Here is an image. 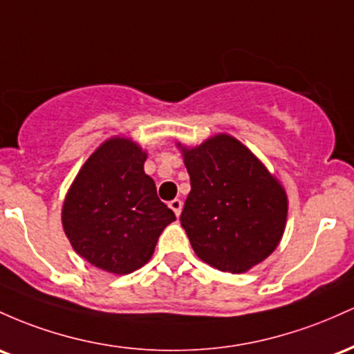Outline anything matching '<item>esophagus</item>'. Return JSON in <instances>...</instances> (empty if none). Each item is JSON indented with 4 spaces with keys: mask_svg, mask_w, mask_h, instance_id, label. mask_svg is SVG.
<instances>
[{
    "mask_svg": "<svg viewBox=\"0 0 354 354\" xmlns=\"http://www.w3.org/2000/svg\"><path fill=\"white\" fill-rule=\"evenodd\" d=\"M169 207L172 209L174 212H176V216L178 217V216H180V212H182V201H180V198H174V201L169 202Z\"/></svg>",
    "mask_w": 354,
    "mask_h": 354,
    "instance_id": "esophagus-1",
    "label": "esophagus"
}]
</instances>
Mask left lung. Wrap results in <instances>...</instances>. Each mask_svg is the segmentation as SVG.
I'll return each mask as SVG.
<instances>
[{"label":"left lung","mask_w":354,"mask_h":354,"mask_svg":"<svg viewBox=\"0 0 354 354\" xmlns=\"http://www.w3.org/2000/svg\"><path fill=\"white\" fill-rule=\"evenodd\" d=\"M190 192L180 214L198 259L224 272H245L279 244L288 219L281 182L227 133L182 147Z\"/></svg>","instance_id":"8db88e82"}]
</instances>
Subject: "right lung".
<instances>
[{
    "instance_id": "right-lung-1",
    "label": "right lung",
    "mask_w": 354,
    "mask_h": 354,
    "mask_svg": "<svg viewBox=\"0 0 354 354\" xmlns=\"http://www.w3.org/2000/svg\"><path fill=\"white\" fill-rule=\"evenodd\" d=\"M147 152L130 138L105 140L75 177L62 224L75 252L95 268L130 274L149 263L172 212L144 170Z\"/></svg>"
}]
</instances>
